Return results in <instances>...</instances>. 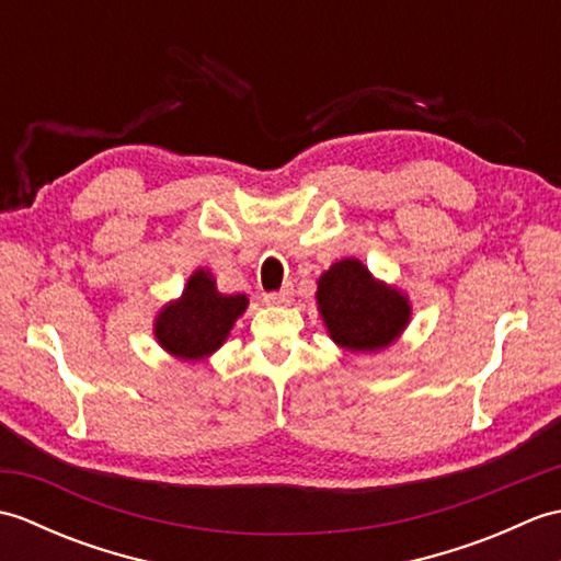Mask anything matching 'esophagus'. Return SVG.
Returning <instances> with one entry per match:
<instances>
[{
	"label": "esophagus",
	"mask_w": 561,
	"mask_h": 561,
	"mask_svg": "<svg viewBox=\"0 0 561 561\" xmlns=\"http://www.w3.org/2000/svg\"><path fill=\"white\" fill-rule=\"evenodd\" d=\"M291 296H294V291L289 287L282 291H272V294H265V304L267 306H289Z\"/></svg>",
	"instance_id": "34e87169"
}]
</instances>
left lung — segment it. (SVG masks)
<instances>
[{"label": "left lung", "mask_w": 561, "mask_h": 561, "mask_svg": "<svg viewBox=\"0 0 561 561\" xmlns=\"http://www.w3.org/2000/svg\"><path fill=\"white\" fill-rule=\"evenodd\" d=\"M316 304L328 337L352 354L388 350L412 320L410 296L376 279L359 257H342L320 274Z\"/></svg>", "instance_id": "8db88e82"}]
</instances>
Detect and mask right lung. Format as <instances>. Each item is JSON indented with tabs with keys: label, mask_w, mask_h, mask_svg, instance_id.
Instances as JSON below:
<instances>
[{
	"label": "right lung",
	"mask_w": 561,
	"mask_h": 561,
	"mask_svg": "<svg viewBox=\"0 0 561 561\" xmlns=\"http://www.w3.org/2000/svg\"><path fill=\"white\" fill-rule=\"evenodd\" d=\"M245 308V294H221L214 274L199 267L187 277L183 294L161 306L153 318V340L175 359L202 362L229 340Z\"/></svg>",
	"instance_id": "1"
}]
</instances>
